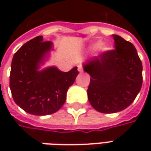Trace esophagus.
I'll return each mask as SVG.
<instances>
[{
	"label": "esophagus",
	"mask_w": 151,
	"mask_h": 151,
	"mask_svg": "<svg viewBox=\"0 0 151 151\" xmlns=\"http://www.w3.org/2000/svg\"><path fill=\"white\" fill-rule=\"evenodd\" d=\"M78 71L79 72H83V68L81 65H78Z\"/></svg>",
	"instance_id": "obj_1"
}]
</instances>
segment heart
Returning <instances> with one entry per match:
<instances>
[{
	"mask_svg": "<svg viewBox=\"0 0 151 151\" xmlns=\"http://www.w3.org/2000/svg\"><path fill=\"white\" fill-rule=\"evenodd\" d=\"M100 50L102 54H106V53H108L110 50H112V47L109 44H102V42L100 41V40L91 44L89 45V47H88V50L91 51V52H93V51H96V50Z\"/></svg>",
	"mask_w": 151,
	"mask_h": 151,
	"instance_id": "heart-1",
	"label": "heart"
}]
</instances>
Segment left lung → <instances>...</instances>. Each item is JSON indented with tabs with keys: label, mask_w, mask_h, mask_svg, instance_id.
Wrapping results in <instances>:
<instances>
[{
	"label": "left lung",
	"mask_w": 151,
	"mask_h": 151,
	"mask_svg": "<svg viewBox=\"0 0 151 151\" xmlns=\"http://www.w3.org/2000/svg\"><path fill=\"white\" fill-rule=\"evenodd\" d=\"M115 50L87 59L82 63L91 76L87 96L91 105L102 113L128 107L142 86V63L130 42L113 34Z\"/></svg>",
	"instance_id": "8db88e82"
}]
</instances>
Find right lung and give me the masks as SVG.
I'll return each instance as SVG.
<instances>
[{
  "mask_svg": "<svg viewBox=\"0 0 151 151\" xmlns=\"http://www.w3.org/2000/svg\"><path fill=\"white\" fill-rule=\"evenodd\" d=\"M54 50L51 41L38 36L24 44L12 58L10 89L17 105L26 113L44 116L56 113L66 100L69 87L78 76L77 67L64 72L42 68Z\"/></svg>",
  "mask_w": 151,
  "mask_h": 151,
  "instance_id": "1",
  "label": "right lung"
}]
</instances>
